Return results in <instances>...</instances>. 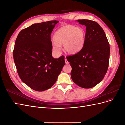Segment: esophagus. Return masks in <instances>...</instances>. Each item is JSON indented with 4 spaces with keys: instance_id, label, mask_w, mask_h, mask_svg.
<instances>
[{
    "instance_id": "esophagus-1",
    "label": "esophagus",
    "mask_w": 125,
    "mask_h": 125,
    "mask_svg": "<svg viewBox=\"0 0 125 125\" xmlns=\"http://www.w3.org/2000/svg\"><path fill=\"white\" fill-rule=\"evenodd\" d=\"M65 62H66V64H68V63H69L67 59H66V58H65Z\"/></svg>"
}]
</instances>
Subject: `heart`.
Instances as JSON below:
<instances>
[{"label": "heart", "instance_id": "obj_1", "mask_svg": "<svg viewBox=\"0 0 125 125\" xmlns=\"http://www.w3.org/2000/svg\"><path fill=\"white\" fill-rule=\"evenodd\" d=\"M52 49L58 52L60 45H63V50L67 53L74 54L79 52L85 43V32L81 28L73 25H66L58 29L53 35Z\"/></svg>", "mask_w": 125, "mask_h": 125}]
</instances>
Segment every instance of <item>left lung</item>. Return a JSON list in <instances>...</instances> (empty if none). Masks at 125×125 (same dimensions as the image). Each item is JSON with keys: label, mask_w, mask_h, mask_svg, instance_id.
I'll return each instance as SVG.
<instances>
[{"label": "left lung", "mask_w": 125, "mask_h": 125, "mask_svg": "<svg viewBox=\"0 0 125 125\" xmlns=\"http://www.w3.org/2000/svg\"><path fill=\"white\" fill-rule=\"evenodd\" d=\"M77 21L86 26L85 43L80 52L67 59L72 68L73 81L81 88L89 89L99 84L106 73L110 47L104 30L97 22Z\"/></svg>", "instance_id": "left-lung-1"}]
</instances>
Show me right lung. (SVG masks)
Here are the masks:
<instances>
[{"mask_svg": "<svg viewBox=\"0 0 125 125\" xmlns=\"http://www.w3.org/2000/svg\"><path fill=\"white\" fill-rule=\"evenodd\" d=\"M58 21L35 23L23 29L17 37L13 52L21 80L32 89L51 88L65 65V57L52 56L51 34Z\"/></svg>", "mask_w": 125, "mask_h": 125, "instance_id": "obj_1", "label": "right lung"}]
</instances>
